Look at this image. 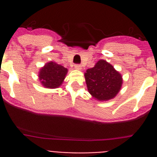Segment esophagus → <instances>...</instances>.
Segmentation results:
<instances>
[{"mask_svg": "<svg viewBox=\"0 0 157 157\" xmlns=\"http://www.w3.org/2000/svg\"><path fill=\"white\" fill-rule=\"evenodd\" d=\"M75 69H76V70H81L82 67L81 65H79V64H76V65H75Z\"/></svg>", "mask_w": 157, "mask_h": 157, "instance_id": "obj_1", "label": "esophagus"}]
</instances>
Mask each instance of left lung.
Here are the masks:
<instances>
[{"instance_id": "obj_1", "label": "left lung", "mask_w": 157, "mask_h": 157, "mask_svg": "<svg viewBox=\"0 0 157 157\" xmlns=\"http://www.w3.org/2000/svg\"><path fill=\"white\" fill-rule=\"evenodd\" d=\"M89 93L98 101H108L115 98L123 84L121 74L106 60L100 59L92 68L85 72Z\"/></svg>"}]
</instances>
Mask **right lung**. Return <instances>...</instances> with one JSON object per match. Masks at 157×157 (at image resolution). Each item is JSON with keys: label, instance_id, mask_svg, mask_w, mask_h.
Returning a JSON list of instances; mask_svg holds the SVG:
<instances>
[{"label": "right lung", "instance_id": "obj_1", "mask_svg": "<svg viewBox=\"0 0 157 157\" xmlns=\"http://www.w3.org/2000/svg\"><path fill=\"white\" fill-rule=\"evenodd\" d=\"M68 70L55 62H48L39 71L38 77L45 88L56 89L62 86Z\"/></svg>", "mask_w": 157, "mask_h": 157}]
</instances>
